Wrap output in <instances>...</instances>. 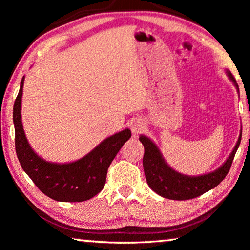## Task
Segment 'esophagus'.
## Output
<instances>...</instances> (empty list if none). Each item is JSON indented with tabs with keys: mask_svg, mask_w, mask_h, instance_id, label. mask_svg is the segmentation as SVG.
<instances>
[{
	"mask_svg": "<svg viewBox=\"0 0 250 250\" xmlns=\"http://www.w3.org/2000/svg\"><path fill=\"white\" fill-rule=\"evenodd\" d=\"M143 129H145V122L140 118H134L131 121V131H132L133 137H138V134L141 133Z\"/></svg>",
	"mask_w": 250,
	"mask_h": 250,
	"instance_id": "34e87169",
	"label": "esophagus"
}]
</instances>
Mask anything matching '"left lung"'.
<instances>
[{
    "label": "left lung",
    "mask_w": 250,
    "mask_h": 250,
    "mask_svg": "<svg viewBox=\"0 0 250 250\" xmlns=\"http://www.w3.org/2000/svg\"><path fill=\"white\" fill-rule=\"evenodd\" d=\"M227 76L234 83L237 90L239 91L236 79L229 70H226ZM139 140L145 146V155H143V170H145L147 184L160 196L168 198V200L185 201L201 196L209 189L216 188L221 182L225 179L227 173L229 172L232 160L237 152V149L242 140V132L239 134L238 140L228 159L219 167L217 170L207 173L200 176L184 175L173 170L166 162L161 154L155 143L150 140L146 135L141 134Z\"/></svg>",
    "instance_id": "1"
}]
</instances>
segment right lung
I'll return each instance as SVG.
<instances>
[{
  "mask_svg": "<svg viewBox=\"0 0 250 250\" xmlns=\"http://www.w3.org/2000/svg\"><path fill=\"white\" fill-rule=\"evenodd\" d=\"M24 77L13 107L15 150L25 173L45 195L59 202H83L97 195L105 184L108 167L121 146L131 138L125 129L99 143L83 158L70 163L48 162L37 155L25 135L21 104Z\"/></svg>",
  "mask_w": 250,
  "mask_h": 250,
  "instance_id": "add662e5",
  "label": "right lung"
}]
</instances>
